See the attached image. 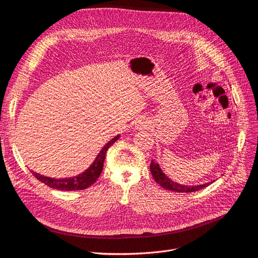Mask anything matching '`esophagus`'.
Listing matches in <instances>:
<instances>
[{
  "mask_svg": "<svg viewBox=\"0 0 258 258\" xmlns=\"http://www.w3.org/2000/svg\"><path fill=\"white\" fill-rule=\"evenodd\" d=\"M147 123H148L147 120L142 119V120H140V122H139V127H146Z\"/></svg>",
  "mask_w": 258,
  "mask_h": 258,
  "instance_id": "34e87169",
  "label": "esophagus"
}]
</instances>
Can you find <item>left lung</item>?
Returning a JSON list of instances; mask_svg holds the SVG:
<instances>
[{"label": "left lung", "instance_id": "8db88e82", "mask_svg": "<svg viewBox=\"0 0 258 258\" xmlns=\"http://www.w3.org/2000/svg\"><path fill=\"white\" fill-rule=\"evenodd\" d=\"M150 171L153 179L156 180V182L158 184H160L162 187L169 189L171 191H177V192H192L196 190H199L201 188L207 187L208 185H210V183H205L202 185H197V186H185V185H181L178 184L176 182L171 181L170 179H168L165 174L163 173V171L161 170L159 164L151 161L150 164Z\"/></svg>", "mask_w": 258, "mask_h": 258}]
</instances>
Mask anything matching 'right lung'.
<instances>
[{"label":"right lung","mask_w":258,"mask_h":258,"mask_svg":"<svg viewBox=\"0 0 258 258\" xmlns=\"http://www.w3.org/2000/svg\"><path fill=\"white\" fill-rule=\"evenodd\" d=\"M119 136H116L114 139H112L109 143H107L104 146V148L101 149V151L98 153V156L94 163L91 165V167L87 169L85 172H82L81 174L77 177L73 178H69V179H51L48 177L41 176V174L32 171L34 174V177L44 183L47 186L58 189V190H81V189H86L89 186H91L92 184H94L98 177L100 176V173L102 171V168H104V162L106 159V153L107 150L118 140Z\"/></svg>","instance_id":"1"}]
</instances>
